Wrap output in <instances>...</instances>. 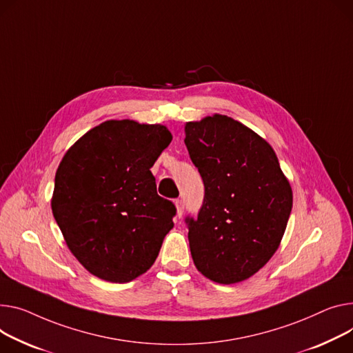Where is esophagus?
Masks as SVG:
<instances>
[{
    "label": "esophagus",
    "instance_id": "34e87169",
    "mask_svg": "<svg viewBox=\"0 0 353 353\" xmlns=\"http://www.w3.org/2000/svg\"><path fill=\"white\" fill-rule=\"evenodd\" d=\"M176 208H177V217L180 219L184 213V201L181 199H177L176 200Z\"/></svg>",
    "mask_w": 353,
    "mask_h": 353
}]
</instances>
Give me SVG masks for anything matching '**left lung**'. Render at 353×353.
Masks as SVG:
<instances>
[{
  "label": "left lung",
  "mask_w": 353,
  "mask_h": 353,
  "mask_svg": "<svg viewBox=\"0 0 353 353\" xmlns=\"http://www.w3.org/2000/svg\"><path fill=\"white\" fill-rule=\"evenodd\" d=\"M184 143L204 183L197 217L184 219L196 268L219 284L263 268L284 236L292 190L272 148L224 114L185 125Z\"/></svg>",
  "instance_id": "8db88e82"
}]
</instances>
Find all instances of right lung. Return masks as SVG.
<instances>
[{"instance_id":"1","label":"right lung","mask_w":353,"mask_h":353,"mask_svg":"<svg viewBox=\"0 0 353 353\" xmlns=\"http://www.w3.org/2000/svg\"><path fill=\"white\" fill-rule=\"evenodd\" d=\"M172 142L161 125L108 121L59 163L52 213L78 261L110 283L146 272L173 228L176 205L157 194L150 168Z\"/></svg>"}]
</instances>
